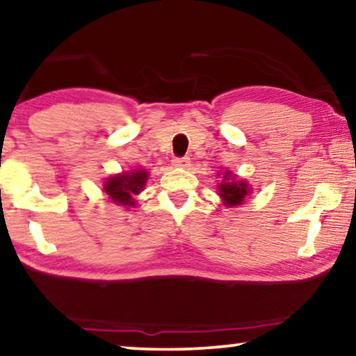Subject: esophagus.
<instances>
[{
	"label": "esophagus",
	"instance_id": "1",
	"mask_svg": "<svg viewBox=\"0 0 356 356\" xmlns=\"http://www.w3.org/2000/svg\"><path fill=\"white\" fill-rule=\"evenodd\" d=\"M172 164L176 168H184L187 169L190 166V158L188 156H180V158H174L172 160Z\"/></svg>",
	"mask_w": 356,
	"mask_h": 356
}]
</instances>
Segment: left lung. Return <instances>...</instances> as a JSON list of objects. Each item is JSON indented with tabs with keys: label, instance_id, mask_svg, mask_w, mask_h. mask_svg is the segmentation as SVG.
I'll return each instance as SVG.
<instances>
[{
	"label": "left lung",
	"instance_id": "left-lung-1",
	"mask_svg": "<svg viewBox=\"0 0 356 356\" xmlns=\"http://www.w3.org/2000/svg\"><path fill=\"white\" fill-rule=\"evenodd\" d=\"M217 188H219V196L224 201V204L230 206V208L243 204L246 196L251 193L246 180H236L230 171H224V179L217 185Z\"/></svg>",
	"mask_w": 356,
	"mask_h": 356
}]
</instances>
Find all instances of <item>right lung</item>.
<instances>
[{
	"label": "right lung",
	"mask_w": 356,
	"mask_h": 356,
	"mask_svg": "<svg viewBox=\"0 0 356 356\" xmlns=\"http://www.w3.org/2000/svg\"><path fill=\"white\" fill-rule=\"evenodd\" d=\"M148 179V172L144 169L126 171L116 176H111L104 184V192L115 204H121L124 208L136 206L134 196L144 190Z\"/></svg>",
	"instance_id": "add662e5"
}]
</instances>
